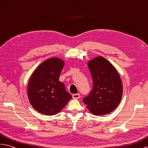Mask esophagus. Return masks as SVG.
I'll return each mask as SVG.
<instances>
[{"instance_id": "34e87169", "label": "esophagus", "mask_w": 148, "mask_h": 148, "mask_svg": "<svg viewBox=\"0 0 148 148\" xmlns=\"http://www.w3.org/2000/svg\"><path fill=\"white\" fill-rule=\"evenodd\" d=\"M79 97H80V95H79V94L77 93V94H73V99H78L79 98Z\"/></svg>"}]
</instances>
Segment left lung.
<instances>
[{
	"instance_id": "1",
	"label": "left lung",
	"mask_w": 148,
	"mask_h": 148,
	"mask_svg": "<svg viewBox=\"0 0 148 148\" xmlns=\"http://www.w3.org/2000/svg\"><path fill=\"white\" fill-rule=\"evenodd\" d=\"M93 79V88L83 99L94 115H105L116 108L123 95V84L118 71L103 57L87 62Z\"/></svg>"
}]
</instances>
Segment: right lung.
<instances>
[{"mask_svg":"<svg viewBox=\"0 0 148 148\" xmlns=\"http://www.w3.org/2000/svg\"><path fill=\"white\" fill-rule=\"evenodd\" d=\"M64 65L63 60L50 58L42 63L32 74L27 95L31 105L40 113L57 114L72 98L66 91L64 84L59 82Z\"/></svg>","mask_w":148,"mask_h":148,"instance_id":"right-lung-1","label":"right lung"}]
</instances>
